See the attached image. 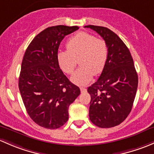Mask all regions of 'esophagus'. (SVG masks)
<instances>
[{"label":"esophagus","mask_w":154,"mask_h":154,"mask_svg":"<svg viewBox=\"0 0 154 154\" xmlns=\"http://www.w3.org/2000/svg\"><path fill=\"white\" fill-rule=\"evenodd\" d=\"M80 90H81V92H82V93H85V92L87 91V89L85 88H84V87H81Z\"/></svg>","instance_id":"obj_1"}]
</instances>
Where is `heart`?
Instances as JSON below:
<instances>
[{"label":"heart","mask_w":154,"mask_h":154,"mask_svg":"<svg viewBox=\"0 0 154 154\" xmlns=\"http://www.w3.org/2000/svg\"><path fill=\"white\" fill-rule=\"evenodd\" d=\"M66 48V51L58 53L57 60L63 72L71 74L79 59L81 66L71 76L73 83L85 85L94 74L99 75L104 69L109 50L107 42L103 39L86 32H80L68 40Z\"/></svg>","instance_id":"heart-1"}]
</instances>
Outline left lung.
<instances>
[{"mask_svg":"<svg viewBox=\"0 0 154 154\" xmlns=\"http://www.w3.org/2000/svg\"><path fill=\"white\" fill-rule=\"evenodd\" d=\"M108 46L107 63L97 82L89 87L91 96L89 116L101 128L120 125L132 109L138 87V75L129 50L115 32L104 26L88 25Z\"/></svg>","mask_w":154,"mask_h":154,"instance_id":"obj_1","label":"left lung"}]
</instances>
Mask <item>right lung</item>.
Returning <instances> with one entry per match:
<instances>
[{
  "mask_svg": "<svg viewBox=\"0 0 154 154\" xmlns=\"http://www.w3.org/2000/svg\"><path fill=\"white\" fill-rule=\"evenodd\" d=\"M79 28H47L33 38L23 55L19 90L29 117L43 128L57 129L65 124L69 105L81 93L63 73L57 60L61 41Z\"/></svg>",
  "mask_w": 154,
  "mask_h": 154,
  "instance_id": "obj_1",
  "label": "right lung"
}]
</instances>
